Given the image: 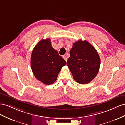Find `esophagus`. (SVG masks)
<instances>
[{
  "label": "esophagus",
  "instance_id": "obj_1",
  "mask_svg": "<svg viewBox=\"0 0 125 125\" xmlns=\"http://www.w3.org/2000/svg\"><path fill=\"white\" fill-rule=\"evenodd\" d=\"M63 59H64L66 61H67V56H66V55H63Z\"/></svg>",
  "mask_w": 125,
  "mask_h": 125
}]
</instances>
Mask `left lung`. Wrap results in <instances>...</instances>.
I'll use <instances>...</instances> for the list:
<instances>
[{
	"label": "left lung",
	"mask_w": 125,
	"mask_h": 125,
	"mask_svg": "<svg viewBox=\"0 0 125 125\" xmlns=\"http://www.w3.org/2000/svg\"><path fill=\"white\" fill-rule=\"evenodd\" d=\"M67 65L74 80L81 84H87L98 73L101 60L94 47L86 40L75 42L70 50Z\"/></svg>",
	"instance_id": "8db88e82"
}]
</instances>
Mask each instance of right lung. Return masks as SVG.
<instances>
[{
	"instance_id": "add662e5",
	"label": "right lung",
	"mask_w": 125,
	"mask_h": 125,
	"mask_svg": "<svg viewBox=\"0 0 125 125\" xmlns=\"http://www.w3.org/2000/svg\"><path fill=\"white\" fill-rule=\"evenodd\" d=\"M66 61L53 49L50 39L41 40L35 46L31 57V67L35 77L45 85L54 83Z\"/></svg>"
}]
</instances>
